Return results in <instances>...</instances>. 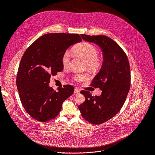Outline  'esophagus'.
<instances>
[{
	"mask_svg": "<svg viewBox=\"0 0 155 155\" xmlns=\"http://www.w3.org/2000/svg\"><path fill=\"white\" fill-rule=\"evenodd\" d=\"M80 93V90L78 88H75V90H74V94H79Z\"/></svg>",
	"mask_w": 155,
	"mask_h": 155,
	"instance_id": "34e87169",
	"label": "esophagus"
}]
</instances>
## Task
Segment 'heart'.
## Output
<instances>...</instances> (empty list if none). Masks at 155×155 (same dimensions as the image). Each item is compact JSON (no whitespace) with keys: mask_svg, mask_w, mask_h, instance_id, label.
I'll list each match as a JSON object with an SVG mask.
<instances>
[{"mask_svg":"<svg viewBox=\"0 0 155 155\" xmlns=\"http://www.w3.org/2000/svg\"><path fill=\"white\" fill-rule=\"evenodd\" d=\"M72 51L75 55L80 56L86 60L87 68L93 72L97 71L101 68L103 64L102 59L98 54L97 49L94 45L88 42H82L76 45L72 49ZM70 53L65 52L61 58V64L64 68H66L70 64ZM87 75L86 74H77L74 76L73 78L76 81L80 82L86 80Z\"/></svg>","mask_w":155,"mask_h":155,"instance_id":"b5f03b06","label":"heart"}]
</instances>
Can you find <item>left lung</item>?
Masks as SVG:
<instances>
[{
  "mask_svg": "<svg viewBox=\"0 0 155 155\" xmlns=\"http://www.w3.org/2000/svg\"><path fill=\"white\" fill-rule=\"evenodd\" d=\"M85 41L98 45L103 53V63L91 84L102 91L99 96L82 91L85 101L78 106L82 117L99 125L107 122L122 108L130 87V69L124 50L111 38L104 35H80Z\"/></svg>",
  "mask_w": 155,
  "mask_h": 155,
  "instance_id": "1",
  "label": "left lung"
}]
</instances>
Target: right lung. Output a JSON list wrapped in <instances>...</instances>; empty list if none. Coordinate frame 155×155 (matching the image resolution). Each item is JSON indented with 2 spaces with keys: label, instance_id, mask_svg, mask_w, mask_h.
<instances>
[{
  "label": "right lung",
  "instance_id": "right-lung-1",
  "mask_svg": "<svg viewBox=\"0 0 155 155\" xmlns=\"http://www.w3.org/2000/svg\"><path fill=\"white\" fill-rule=\"evenodd\" d=\"M82 41L78 34L48 33L33 42L22 56L16 77L17 88L23 106L41 122L56 118L74 87L64 85L56 91L49 86L51 76L63 70L61 58L70 46Z\"/></svg>",
  "mask_w": 155,
  "mask_h": 155
}]
</instances>
